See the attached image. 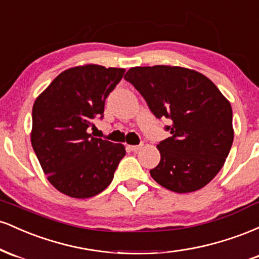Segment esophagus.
Returning a JSON list of instances; mask_svg holds the SVG:
<instances>
[{"instance_id": "1", "label": "esophagus", "mask_w": 259, "mask_h": 259, "mask_svg": "<svg viewBox=\"0 0 259 259\" xmlns=\"http://www.w3.org/2000/svg\"><path fill=\"white\" fill-rule=\"evenodd\" d=\"M127 148H129L130 151H133V152H136V151H139L140 148H141V145H129Z\"/></svg>"}]
</instances>
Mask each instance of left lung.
<instances>
[{
    "label": "left lung",
    "instance_id": "8db88e82",
    "mask_svg": "<svg viewBox=\"0 0 259 259\" xmlns=\"http://www.w3.org/2000/svg\"><path fill=\"white\" fill-rule=\"evenodd\" d=\"M124 79L142 95L170 138L157 145L160 162L150 174L160 186L178 192L197 191L219 173L234 140L233 109L203 74L171 65L135 67Z\"/></svg>",
    "mask_w": 259,
    "mask_h": 259
}]
</instances>
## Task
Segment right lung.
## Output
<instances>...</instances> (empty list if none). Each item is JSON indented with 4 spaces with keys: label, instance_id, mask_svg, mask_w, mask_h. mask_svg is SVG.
Listing matches in <instances>:
<instances>
[{
    "label": "right lung",
    "instance_id": "add662e5",
    "mask_svg": "<svg viewBox=\"0 0 259 259\" xmlns=\"http://www.w3.org/2000/svg\"><path fill=\"white\" fill-rule=\"evenodd\" d=\"M123 68L85 64L62 72L32 106L31 145L47 179L74 198L99 195L112 183L125 147L88 133Z\"/></svg>",
    "mask_w": 259,
    "mask_h": 259
}]
</instances>
